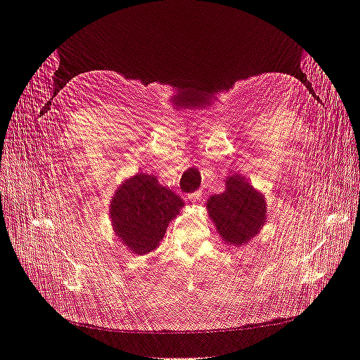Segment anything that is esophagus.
<instances>
[{
  "instance_id": "obj_1",
  "label": "esophagus",
  "mask_w": 360,
  "mask_h": 360,
  "mask_svg": "<svg viewBox=\"0 0 360 360\" xmlns=\"http://www.w3.org/2000/svg\"><path fill=\"white\" fill-rule=\"evenodd\" d=\"M188 200L192 201V202H200V201L202 200V193H201L200 191H198V192H193V193L189 195Z\"/></svg>"
}]
</instances>
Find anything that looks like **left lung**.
I'll use <instances>...</instances> for the list:
<instances>
[{"instance_id":"1","label":"left lung","mask_w":360,"mask_h":360,"mask_svg":"<svg viewBox=\"0 0 360 360\" xmlns=\"http://www.w3.org/2000/svg\"><path fill=\"white\" fill-rule=\"evenodd\" d=\"M225 186L224 193L212 195L205 202L207 212L222 240L234 246H245L266 222L264 195L237 174L225 180Z\"/></svg>"}]
</instances>
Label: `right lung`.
Segmentation results:
<instances>
[{
	"label": "right lung",
	"instance_id": "1",
	"mask_svg": "<svg viewBox=\"0 0 360 360\" xmlns=\"http://www.w3.org/2000/svg\"><path fill=\"white\" fill-rule=\"evenodd\" d=\"M110 216L114 233L132 254L146 255L159 246L183 200L159 184L151 174L138 172L115 191Z\"/></svg>",
	"mask_w": 360,
	"mask_h": 360
}]
</instances>
